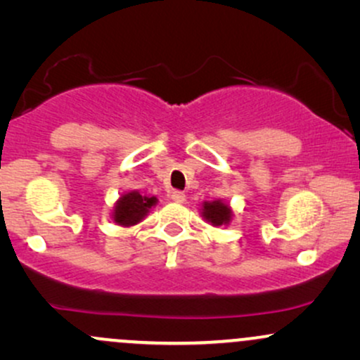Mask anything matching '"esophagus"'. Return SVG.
<instances>
[{"label": "esophagus", "mask_w": 360, "mask_h": 360, "mask_svg": "<svg viewBox=\"0 0 360 360\" xmlns=\"http://www.w3.org/2000/svg\"><path fill=\"white\" fill-rule=\"evenodd\" d=\"M171 200L174 201V203H184L186 194L183 191H172L171 193Z\"/></svg>", "instance_id": "esophagus-1"}]
</instances>
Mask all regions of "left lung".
<instances>
[{
    "instance_id": "left-lung-1",
    "label": "left lung",
    "mask_w": 360,
    "mask_h": 360,
    "mask_svg": "<svg viewBox=\"0 0 360 360\" xmlns=\"http://www.w3.org/2000/svg\"><path fill=\"white\" fill-rule=\"evenodd\" d=\"M232 210L221 200L217 201H205L203 203V218L206 221L212 223L213 226L229 225L232 220Z\"/></svg>"
}]
</instances>
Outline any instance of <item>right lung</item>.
<instances>
[{
  "label": "right lung",
  "instance_id": "right-lung-1",
  "mask_svg": "<svg viewBox=\"0 0 360 360\" xmlns=\"http://www.w3.org/2000/svg\"><path fill=\"white\" fill-rule=\"evenodd\" d=\"M157 203L155 196H142L139 191H130L123 194L122 198L115 203L113 208V220L122 226L137 225L143 220V217L148 213V210Z\"/></svg>",
  "mask_w": 360,
  "mask_h": 360
}]
</instances>
